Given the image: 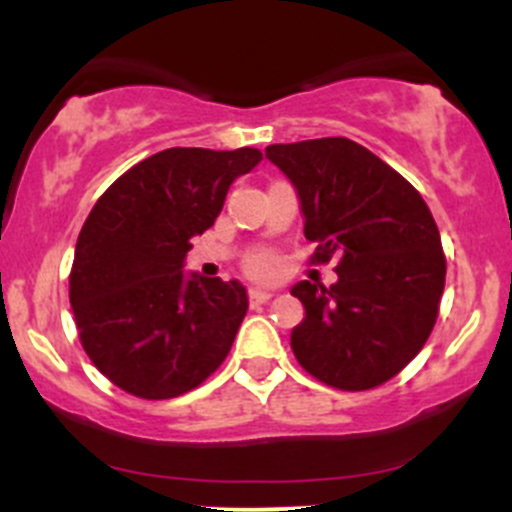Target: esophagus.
<instances>
[{
	"label": "esophagus",
	"mask_w": 512,
	"mask_h": 512,
	"mask_svg": "<svg viewBox=\"0 0 512 512\" xmlns=\"http://www.w3.org/2000/svg\"><path fill=\"white\" fill-rule=\"evenodd\" d=\"M272 297H275V294H272V292H267V289H250V292H247V299H250V304H252V307H257V304H265V302H270Z\"/></svg>",
	"instance_id": "1"
}]
</instances>
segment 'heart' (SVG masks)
Segmentation results:
<instances>
[{"label": "heart", "instance_id": "heart-1", "mask_svg": "<svg viewBox=\"0 0 512 512\" xmlns=\"http://www.w3.org/2000/svg\"><path fill=\"white\" fill-rule=\"evenodd\" d=\"M247 270H250L255 277L267 280V277L277 275V270H280V262H277V257L270 255V252H257V255H252L250 260H247Z\"/></svg>", "mask_w": 512, "mask_h": 512}]
</instances>
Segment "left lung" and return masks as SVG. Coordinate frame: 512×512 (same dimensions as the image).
Masks as SVG:
<instances>
[{
	"label": "left lung",
	"mask_w": 512,
	"mask_h": 512,
	"mask_svg": "<svg viewBox=\"0 0 512 512\" xmlns=\"http://www.w3.org/2000/svg\"><path fill=\"white\" fill-rule=\"evenodd\" d=\"M265 156L287 175L314 260L339 255L334 285L297 282L304 319L292 352L324 384L364 391L421 352L438 317L446 257L418 190L349 138L277 143Z\"/></svg>",
	"instance_id": "obj_1"
}]
</instances>
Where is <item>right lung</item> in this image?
Listing matches in <instances>:
<instances>
[{
	"instance_id": "right-lung-1",
	"label": "right lung",
	"mask_w": 512,
	"mask_h": 512,
	"mask_svg": "<svg viewBox=\"0 0 512 512\" xmlns=\"http://www.w3.org/2000/svg\"><path fill=\"white\" fill-rule=\"evenodd\" d=\"M260 158L257 148H168L98 198L76 240L69 299L86 354L118 389L175 399L225 361L247 314L245 287L183 267L190 240Z\"/></svg>"
}]
</instances>
